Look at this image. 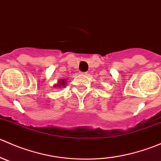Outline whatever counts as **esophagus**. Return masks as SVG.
<instances>
[{
	"instance_id": "obj_1",
	"label": "esophagus",
	"mask_w": 161,
	"mask_h": 161,
	"mask_svg": "<svg viewBox=\"0 0 161 161\" xmlns=\"http://www.w3.org/2000/svg\"><path fill=\"white\" fill-rule=\"evenodd\" d=\"M81 74L85 75H87V72H81Z\"/></svg>"
}]
</instances>
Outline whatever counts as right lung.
Segmentation results:
<instances>
[{"label":"right lung","mask_w":161,"mask_h":161,"mask_svg":"<svg viewBox=\"0 0 161 161\" xmlns=\"http://www.w3.org/2000/svg\"><path fill=\"white\" fill-rule=\"evenodd\" d=\"M65 82H66L65 79H61V81H59V82H58V84H57L56 86H64V85H66Z\"/></svg>","instance_id":"add662e5"}]
</instances>
